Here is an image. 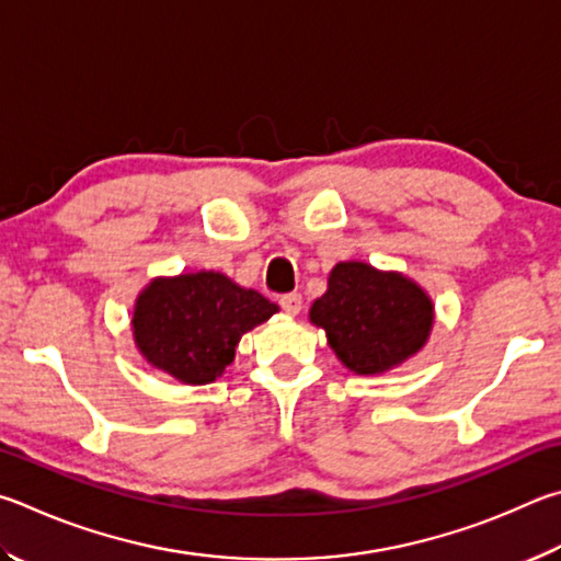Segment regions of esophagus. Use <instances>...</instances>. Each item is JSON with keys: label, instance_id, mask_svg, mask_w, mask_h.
I'll return each mask as SVG.
<instances>
[{"label": "esophagus", "instance_id": "esophagus-1", "mask_svg": "<svg viewBox=\"0 0 561 561\" xmlns=\"http://www.w3.org/2000/svg\"><path fill=\"white\" fill-rule=\"evenodd\" d=\"M280 308H283V312H286V316H293V318H296L298 312L302 310V298H300V293H288V296H283V298H280Z\"/></svg>", "mask_w": 561, "mask_h": 561}]
</instances>
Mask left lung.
I'll return each instance as SVG.
<instances>
[{
  "label": "left lung",
  "mask_w": 561,
  "mask_h": 561,
  "mask_svg": "<svg viewBox=\"0 0 561 561\" xmlns=\"http://www.w3.org/2000/svg\"><path fill=\"white\" fill-rule=\"evenodd\" d=\"M310 322L355 375H381L414 357L434 328V302L407 275L362 261L337 263Z\"/></svg>",
  "instance_id": "left-lung-1"
}]
</instances>
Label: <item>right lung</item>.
I'll return each mask as SVG.
<instances>
[{
    "mask_svg": "<svg viewBox=\"0 0 561 561\" xmlns=\"http://www.w3.org/2000/svg\"><path fill=\"white\" fill-rule=\"evenodd\" d=\"M278 306L236 286L224 273L154 278L135 302L133 335L140 355L182 385H209L231 365L243 332Z\"/></svg>",
    "mask_w": 561,
    "mask_h": 561,
    "instance_id": "right-lung-1",
    "label": "right lung"
}]
</instances>
